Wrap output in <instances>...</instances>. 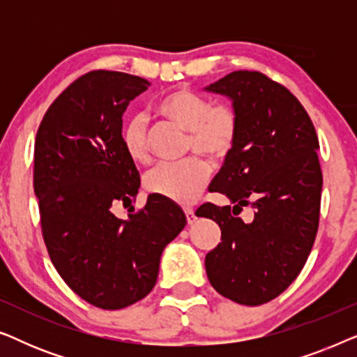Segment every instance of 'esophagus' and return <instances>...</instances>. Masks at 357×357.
Instances as JSON below:
<instances>
[{
  "instance_id": "esophagus-1",
  "label": "esophagus",
  "mask_w": 357,
  "mask_h": 357,
  "mask_svg": "<svg viewBox=\"0 0 357 357\" xmlns=\"http://www.w3.org/2000/svg\"><path fill=\"white\" fill-rule=\"evenodd\" d=\"M183 211H185V216H187V222L193 224L195 219H197V216H195V213H193V209L192 208H185Z\"/></svg>"
}]
</instances>
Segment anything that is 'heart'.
Instances as JSON below:
<instances>
[{
  "mask_svg": "<svg viewBox=\"0 0 357 357\" xmlns=\"http://www.w3.org/2000/svg\"><path fill=\"white\" fill-rule=\"evenodd\" d=\"M160 119L172 121L188 131L187 151L202 153L208 159L218 160L231 153L238 133V116L231 105H211L208 97L198 92L177 87L160 97L154 104ZM120 143L125 154L136 164L149 160L148 125L141 115H133L120 128ZM209 177L206 160L192 155L180 164H162L144 177V187L178 204H190L202 193Z\"/></svg>",
  "mask_w": 357,
  "mask_h": 357,
  "instance_id": "heart-1",
  "label": "heart"
}]
</instances>
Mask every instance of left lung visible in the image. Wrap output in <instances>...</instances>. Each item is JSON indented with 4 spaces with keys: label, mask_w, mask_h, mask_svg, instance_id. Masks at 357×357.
Instances as JSON below:
<instances>
[{
    "label": "left lung",
    "mask_w": 357,
    "mask_h": 357,
    "mask_svg": "<svg viewBox=\"0 0 357 357\" xmlns=\"http://www.w3.org/2000/svg\"><path fill=\"white\" fill-rule=\"evenodd\" d=\"M204 91L226 96L238 133L209 185L231 206L204 203L197 216L221 227V243L204 258L208 280L237 304L260 305L299 276L315 242L320 218L319 138L299 100L258 71H234ZM254 208L245 225L236 214Z\"/></svg>",
    "instance_id": "obj_1"
}]
</instances>
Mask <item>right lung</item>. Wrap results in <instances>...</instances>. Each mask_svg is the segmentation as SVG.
<instances>
[{"instance_id":"obj_1","label":"right lung","mask_w":357,"mask_h":357,"mask_svg":"<svg viewBox=\"0 0 357 357\" xmlns=\"http://www.w3.org/2000/svg\"><path fill=\"white\" fill-rule=\"evenodd\" d=\"M149 81L91 71L66 87L37 130L33 192L53 266L81 299L119 310L153 291L165 245L182 232L180 206L149 195L128 219L115 204L133 203L139 172L120 143L121 115Z\"/></svg>"}]
</instances>
